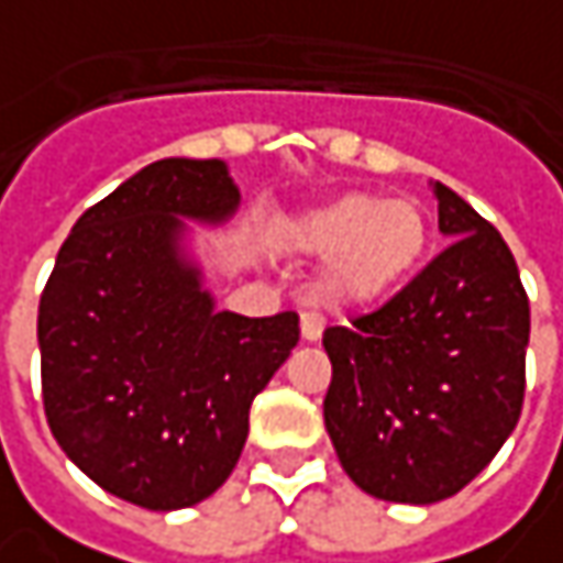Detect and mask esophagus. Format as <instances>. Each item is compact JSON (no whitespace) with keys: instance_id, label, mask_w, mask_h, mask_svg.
I'll return each instance as SVG.
<instances>
[{"instance_id":"obj_1","label":"esophagus","mask_w":563,"mask_h":563,"mask_svg":"<svg viewBox=\"0 0 563 563\" xmlns=\"http://www.w3.org/2000/svg\"><path fill=\"white\" fill-rule=\"evenodd\" d=\"M299 330H302V340L308 343H314V340H321V330H324V321L314 314V311H306L302 318H299Z\"/></svg>"}]
</instances>
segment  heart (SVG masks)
<instances>
[{
  "label": "heart",
  "instance_id": "b5f03b06",
  "mask_svg": "<svg viewBox=\"0 0 563 563\" xmlns=\"http://www.w3.org/2000/svg\"><path fill=\"white\" fill-rule=\"evenodd\" d=\"M283 249L324 257L318 296L330 306H365L404 283L428 245L426 210L409 198L340 195L280 227Z\"/></svg>",
  "mask_w": 563,
  "mask_h": 563
}]
</instances>
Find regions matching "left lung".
Returning <instances> with one entry per match:
<instances>
[{
	"instance_id": "8db88e82",
	"label": "left lung",
	"mask_w": 563,
	"mask_h": 563,
	"mask_svg": "<svg viewBox=\"0 0 563 563\" xmlns=\"http://www.w3.org/2000/svg\"><path fill=\"white\" fill-rule=\"evenodd\" d=\"M453 242L397 296L324 330V426L346 476L380 501L434 504L495 460L526 394L529 299L501 233L434 183Z\"/></svg>"
}]
</instances>
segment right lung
I'll return each instance as SVG.
<instances>
[{
  "label": "right lung",
  "instance_id": "1",
  "mask_svg": "<svg viewBox=\"0 0 563 563\" xmlns=\"http://www.w3.org/2000/svg\"><path fill=\"white\" fill-rule=\"evenodd\" d=\"M235 208L223 159H157L78 217L40 296L53 438L147 510L191 507L230 478L252 400L299 343L296 311H217L179 255V217L220 223Z\"/></svg>",
  "mask_w": 563,
  "mask_h": 563
}]
</instances>
